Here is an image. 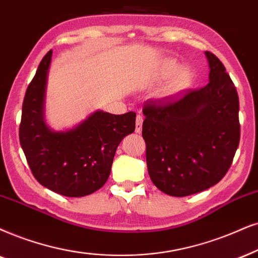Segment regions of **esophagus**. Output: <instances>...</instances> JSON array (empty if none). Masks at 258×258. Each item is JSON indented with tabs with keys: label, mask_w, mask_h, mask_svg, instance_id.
<instances>
[{
	"label": "esophagus",
	"mask_w": 258,
	"mask_h": 258,
	"mask_svg": "<svg viewBox=\"0 0 258 258\" xmlns=\"http://www.w3.org/2000/svg\"><path fill=\"white\" fill-rule=\"evenodd\" d=\"M143 120H144V118H143V115H140V114H138V115H137V118H136V132L137 133L142 132Z\"/></svg>",
	"instance_id": "34e87169"
}]
</instances>
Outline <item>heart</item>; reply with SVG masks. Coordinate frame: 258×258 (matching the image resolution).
<instances>
[{
    "label": "heart",
    "mask_w": 258,
    "mask_h": 258,
    "mask_svg": "<svg viewBox=\"0 0 258 258\" xmlns=\"http://www.w3.org/2000/svg\"><path fill=\"white\" fill-rule=\"evenodd\" d=\"M177 68V64L174 60H167L164 61L162 68V73L164 75L171 74L172 71L176 70ZM189 80H190V73L187 69H180L178 71L172 75L169 82L165 86V93L167 94H174L176 91L183 89V88L187 86Z\"/></svg>",
    "instance_id": "1"
}]
</instances>
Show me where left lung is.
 <instances>
[{"label": "left lung", "instance_id": "8db88e82", "mask_svg": "<svg viewBox=\"0 0 258 258\" xmlns=\"http://www.w3.org/2000/svg\"><path fill=\"white\" fill-rule=\"evenodd\" d=\"M210 82L143 107L150 178L163 193L187 197L217 184L232 164L240 138L239 99L224 64L206 51Z\"/></svg>", "mask_w": 258, "mask_h": 258}]
</instances>
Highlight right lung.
Instances as JSON below:
<instances>
[{
  "label": "right lung",
  "instance_id": "right-lung-1",
  "mask_svg": "<svg viewBox=\"0 0 258 258\" xmlns=\"http://www.w3.org/2000/svg\"><path fill=\"white\" fill-rule=\"evenodd\" d=\"M52 50L39 64L22 103L19 138L39 183L64 197H86L108 180L120 142L135 132L136 113H93L77 127L53 132L44 121V99Z\"/></svg>",
  "mask_w": 258,
  "mask_h": 258
}]
</instances>
